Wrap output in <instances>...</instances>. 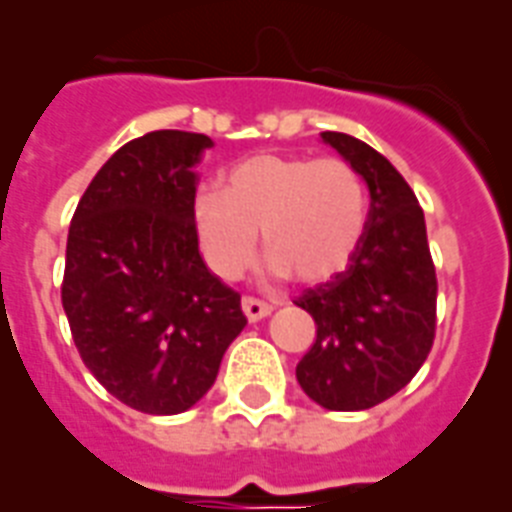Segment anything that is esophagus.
<instances>
[{"label": "esophagus", "instance_id": "34e87169", "mask_svg": "<svg viewBox=\"0 0 512 512\" xmlns=\"http://www.w3.org/2000/svg\"><path fill=\"white\" fill-rule=\"evenodd\" d=\"M241 310H244V315L249 318V321L255 323V321H263V318H268L274 307H271V304H266V301L246 296V299L241 301Z\"/></svg>", "mask_w": 512, "mask_h": 512}]
</instances>
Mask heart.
<instances>
[{"label":"heart","mask_w":512,"mask_h":512,"mask_svg":"<svg viewBox=\"0 0 512 512\" xmlns=\"http://www.w3.org/2000/svg\"><path fill=\"white\" fill-rule=\"evenodd\" d=\"M365 222V178L343 158L257 153L227 169L222 194L191 200L202 260L227 282L252 266L257 233L274 274L329 282L351 263Z\"/></svg>","instance_id":"heart-1"}]
</instances>
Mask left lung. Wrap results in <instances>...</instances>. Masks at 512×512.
Wrapping results in <instances>:
<instances>
[{
  "instance_id": "1",
  "label": "left lung",
  "mask_w": 512,
  "mask_h": 512,
  "mask_svg": "<svg viewBox=\"0 0 512 512\" xmlns=\"http://www.w3.org/2000/svg\"><path fill=\"white\" fill-rule=\"evenodd\" d=\"M370 189L351 266L304 290L315 343L296 365L301 389L329 411H365L417 376L436 337V268L425 213L403 175L362 139L323 131Z\"/></svg>"
}]
</instances>
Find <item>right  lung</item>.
Segmentation results:
<instances>
[{"label":"right lung","mask_w":512,"mask_h":512,"mask_svg":"<svg viewBox=\"0 0 512 512\" xmlns=\"http://www.w3.org/2000/svg\"><path fill=\"white\" fill-rule=\"evenodd\" d=\"M205 134L150 131L98 169L76 205L62 307L79 356L142 414H180L216 381L246 326L241 296L208 271L191 227Z\"/></svg>","instance_id":"1"}]
</instances>
